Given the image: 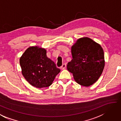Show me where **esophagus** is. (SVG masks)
Segmentation results:
<instances>
[{
  "mask_svg": "<svg viewBox=\"0 0 121 121\" xmlns=\"http://www.w3.org/2000/svg\"><path fill=\"white\" fill-rule=\"evenodd\" d=\"M65 68H66V65H65V63H64V64H63L62 66L61 67V69L62 70H64L65 69Z\"/></svg>",
  "mask_w": 121,
  "mask_h": 121,
  "instance_id": "1",
  "label": "esophagus"
}]
</instances>
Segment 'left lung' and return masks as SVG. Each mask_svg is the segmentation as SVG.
<instances>
[{
  "mask_svg": "<svg viewBox=\"0 0 121 121\" xmlns=\"http://www.w3.org/2000/svg\"><path fill=\"white\" fill-rule=\"evenodd\" d=\"M72 59L67 65L79 84L88 87L96 82L105 66L104 53L100 44L87 37L78 39L71 47Z\"/></svg>",
  "mask_w": 121,
  "mask_h": 121,
  "instance_id": "obj_1",
  "label": "left lung"
}]
</instances>
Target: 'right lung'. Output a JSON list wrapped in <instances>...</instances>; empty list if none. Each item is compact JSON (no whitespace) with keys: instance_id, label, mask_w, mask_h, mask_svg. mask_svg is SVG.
Returning <instances> with one entry per match:
<instances>
[{"instance_id":"add662e5","label":"right lung","mask_w":121,"mask_h":121,"mask_svg":"<svg viewBox=\"0 0 121 121\" xmlns=\"http://www.w3.org/2000/svg\"><path fill=\"white\" fill-rule=\"evenodd\" d=\"M19 63L25 79L39 89L50 86L61 71L47 56V50L37 46L27 48L20 58Z\"/></svg>"}]
</instances>
